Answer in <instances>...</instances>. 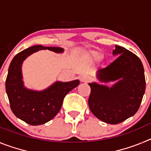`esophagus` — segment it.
I'll list each match as a JSON object with an SVG mask.
<instances>
[{
    "label": "esophagus",
    "instance_id": "esophagus-1",
    "mask_svg": "<svg viewBox=\"0 0 151 151\" xmlns=\"http://www.w3.org/2000/svg\"><path fill=\"white\" fill-rule=\"evenodd\" d=\"M91 79L90 76H86V75H85V76H82L80 77V81L82 82H89Z\"/></svg>",
    "mask_w": 151,
    "mask_h": 151
}]
</instances>
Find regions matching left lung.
<instances>
[{"label":"left lung","mask_w":151,"mask_h":151,"mask_svg":"<svg viewBox=\"0 0 151 151\" xmlns=\"http://www.w3.org/2000/svg\"><path fill=\"white\" fill-rule=\"evenodd\" d=\"M113 55L117 58L97 72L101 83H88V106L100 120L118 124L132 116L139 109L145 92L143 64L132 52L116 45ZM112 82L109 87L104 83Z\"/></svg>","instance_id":"obj_1"}]
</instances>
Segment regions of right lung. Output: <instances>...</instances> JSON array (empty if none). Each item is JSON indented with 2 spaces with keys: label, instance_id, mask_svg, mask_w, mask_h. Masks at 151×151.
<instances>
[{
  "label": "right lung",
  "instance_id": "add662e5",
  "mask_svg": "<svg viewBox=\"0 0 151 151\" xmlns=\"http://www.w3.org/2000/svg\"><path fill=\"white\" fill-rule=\"evenodd\" d=\"M41 50L57 54L64 51L59 47H30L13 57L6 79V92L11 110L17 118L32 125H42L54 118L61 109L65 96L79 85V80L76 79L67 82L57 81L42 91L26 88L22 80V65L28 57Z\"/></svg>",
  "mask_w": 151,
  "mask_h": 151
}]
</instances>
